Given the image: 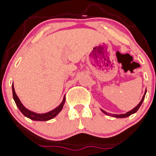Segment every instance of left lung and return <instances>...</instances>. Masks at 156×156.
<instances>
[{"label": "left lung", "instance_id": "obj_1", "mask_svg": "<svg viewBox=\"0 0 156 156\" xmlns=\"http://www.w3.org/2000/svg\"><path fill=\"white\" fill-rule=\"evenodd\" d=\"M146 93H147V89H146L145 93H144V95L143 98H142L141 101H140V102H139V104L137 105L136 106L135 108H134L133 109L131 110V111H129V112L126 113V114H108V113L106 112V111H103L102 109H101V111H102V112L104 113V114H107V115L111 116V117H116V118H125V117H129V116H130V115H132V114H134V113L137 112V110H138V109H139V108L140 107V105H141L142 103H143V101H144V98H145Z\"/></svg>", "mask_w": 156, "mask_h": 156}]
</instances>
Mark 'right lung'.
<instances>
[{
    "instance_id": "1",
    "label": "right lung",
    "mask_w": 156,
    "mask_h": 156,
    "mask_svg": "<svg viewBox=\"0 0 156 156\" xmlns=\"http://www.w3.org/2000/svg\"><path fill=\"white\" fill-rule=\"evenodd\" d=\"M12 96H13V99H14L15 102H16V106L19 108V109L20 110L21 112L26 117L29 118V119H32V120L35 121H47L51 119H53L54 117H55L61 111V110L63 109V105H64V103L66 101V98L64 96L63 101L60 103V105L56 108H55L52 111H49V112L45 113V114H37V113L33 112V111H30V110L27 109L24 105H22V103L21 102L20 99H19V97L16 95V92H15L14 86H13V83L12 85Z\"/></svg>"
}]
</instances>
